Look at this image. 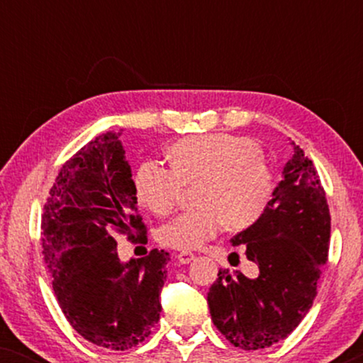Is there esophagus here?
Returning <instances> with one entry per match:
<instances>
[{
	"label": "esophagus",
	"mask_w": 363,
	"mask_h": 363,
	"mask_svg": "<svg viewBox=\"0 0 363 363\" xmlns=\"http://www.w3.org/2000/svg\"><path fill=\"white\" fill-rule=\"evenodd\" d=\"M177 259L182 262V264H188V262H191L193 259H195V255H193V252H190V251H182V252H178L177 255Z\"/></svg>",
	"instance_id": "1"
}]
</instances>
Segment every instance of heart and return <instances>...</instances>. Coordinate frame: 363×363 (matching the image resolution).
I'll return each mask as SVG.
<instances>
[{"instance_id": "obj_1", "label": "heart", "mask_w": 363, "mask_h": 363, "mask_svg": "<svg viewBox=\"0 0 363 363\" xmlns=\"http://www.w3.org/2000/svg\"><path fill=\"white\" fill-rule=\"evenodd\" d=\"M170 167L143 162L137 168L135 196L142 206L165 216L183 186L198 185L195 205L157 231L162 245L193 250L215 236L221 225L242 231L259 220L276 190L274 168L255 140L228 133L182 138L168 150Z\"/></svg>"}]
</instances>
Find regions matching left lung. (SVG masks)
Wrapping results in <instances>:
<instances>
[{"mask_svg":"<svg viewBox=\"0 0 363 363\" xmlns=\"http://www.w3.org/2000/svg\"><path fill=\"white\" fill-rule=\"evenodd\" d=\"M292 145L294 155L266 211L231 240L233 246H245L257 277L220 269L208 292L213 324L242 350L271 347L299 325L329 257L330 213L324 186L312 160Z\"/></svg>","mask_w":363,"mask_h":363,"instance_id":"8db88e82","label":"left lung"}]
</instances>
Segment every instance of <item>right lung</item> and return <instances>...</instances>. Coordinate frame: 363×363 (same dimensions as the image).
Returning a JSON list of instances; mask_svg holds the SVG:
<instances>
[{"mask_svg":"<svg viewBox=\"0 0 363 363\" xmlns=\"http://www.w3.org/2000/svg\"><path fill=\"white\" fill-rule=\"evenodd\" d=\"M121 132L97 135L59 170L41 216L43 255L72 329L108 350L132 349L160 319L167 251L123 264L118 235L147 242Z\"/></svg>","mask_w":363,"mask_h":363,"instance_id":"right-lung-1","label":"right lung"}]
</instances>
